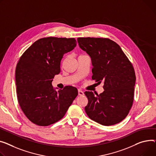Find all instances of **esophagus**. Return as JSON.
<instances>
[{
    "label": "esophagus",
    "instance_id": "34e87169",
    "mask_svg": "<svg viewBox=\"0 0 156 156\" xmlns=\"http://www.w3.org/2000/svg\"><path fill=\"white\" fill-rule=\"evenodd\" d=\"M84 95V92L81 91V90H78V95L80 96H83Z\"/></svg>",
    "mask_w": 156,
    "mask_h": 156
}]
</instances>
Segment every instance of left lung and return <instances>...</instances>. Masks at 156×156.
Returning <instances> with one entry per match:
<instances>
[{
    "instance_id": "obj_1",
    "label": "left lung",
    "mask_w": 156,
    "mask_h": 156,
    "mask_svg": "<svg viewBox=\"0 0 156 156\" xmlns=\"http://www.w3.org/2000/svg\"><path fill=\"white\" fill-rule=\"evenodd\" d=\"M80 48L90 56L92 79L104 81L103 93L85 91L88 103L85 110L88 117L101 125H115L125 119L130 110L136 74L121 48L107 38L78 37Z\"/></svg>"
}]
</instances>
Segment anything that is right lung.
Listing matches in <instances>:
<instances>
[{
  "mask_svg": "<svg viewBox=\"0 0 156 156\" xmlns=\"http://www.w3.org/2000/svg\"><path fill=\"white\" fill-rule=\"evenodd\" d=\"M76 46L75 38H41L20 58L16 69L17 100L25 115L36 125L48 126L61 120L77 97L75 87L56 91L51 84L61 71L63 55Z\"/></svg>",
  "mask_w": 156,
  "mask_h": 156,
  "instance_id": "obj_1",
  "label": "right lung"
}]
</instances>
